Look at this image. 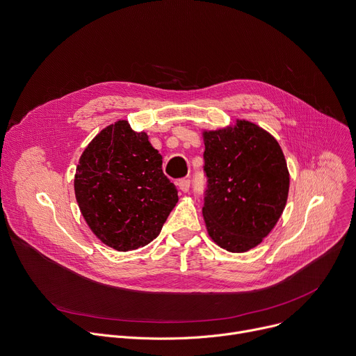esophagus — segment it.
I'll list each match as a JSON object with an SVG mask.
<instances>
[{"label": "esophagus", "mask_w": 356, "mask_h": 356, "mask_svg": "<svg viewBox=\"0 0 356 356\" xmlns=\"http://www.w3.org/2000/svg\"><path fill=\"white\" fill-rule=\"evenodd\" d=\"M176 184L179 186V188H180L183 193H187L188 188H190V180H188V179H180V180H177Z\"/></svg>", "instance_id": "34e87169"}]
</instances>
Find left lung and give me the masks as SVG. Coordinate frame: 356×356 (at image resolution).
I'll return each mask as SVG.
<instances>
[{
	"mask_svg": "<svg viewBox=\"0 0 356 356\" xmlns=\"http://www.w3.org/2000/svg\"><path fill=\"white\" fill-rule=\"evenodd\" d=\"M207 190L202 217L210 238L228 252L258 246L277 224L290 175L279 142L246 120L202 131Z\"/></svg>",
	"mask_w": 356,
	"mask_h": 356,
	"instance_id": "1",
	"label": "left lung"
}]
</instances>
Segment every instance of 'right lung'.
Returning <instances> with one entry per match:
<instances>
[{"instance_id":"1","label":"right lung","mask_w":356,"mask_h":356,"mask_svg":"<svg viewBox=\"0 0 356 356\" xmlns=\"http://www.w3.org/2000/svg\"><path fill=\"white\" fill-rule=\"evenodd\" d=\"M79 209L92 234L120 252L154 241L179 200L146 132L120 120L87 145L74 175Z\"/></svg>"}]
</instances>
